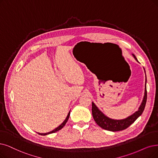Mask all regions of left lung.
<instances>
[{"label": "left lung", "instance_id": "obj_1", "mask_svg": "<svg viewBox=\"0 0 158 158\" xmlns=\"http://www.w3.org/2000/svg\"><path fill=\"white\" fill-rule=\"evenodd\" d=\"M132 55H133L134 58L135 59V60L138 61L137 59L135 57V56L134 54H132ZM145 75H146V74H145ZM146 84H147V77H146V80H145L144 95L143 101L141 106H139V108L138 111H135L134 114H132L131 115L128 117L127 118H126L124 119H121V120L113 119L106 116L104 113L97 108V106L94 104V103L92 102V114H93V117L94 121L96 122V123L99 126V127L106 130H109L111 131H121L124 129H127L132 123H134L135 121V120L139 117L141 115V114L144 111L145 105H146V102H147V91Z\"/></svg>", "mask_w": 158, "mask_h": 158}]
</instances>
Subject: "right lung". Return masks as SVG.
<instances>
[{
    "mask_svg": "<svg viewBox=\"0 0 158 158\" xmlns=\"http://www.w3.org/2000/svg\"><path fill=\"white\" fill-rule=\"evenodd\" d=\"M69 116H70V111L69 112V113H68V115H67V117H66V118H65V121L63 122L58 127H57L56 128H55L54 130H53L52 131H50V132H48V133H45V134H41V133H38V134H40V135H48V134H52V133H54V132H56V131H59L60 130H61L63 127H64V126L65 125V124H66V123L67 122V121H68V119H69Z\"/></svg>",
    "mask_w": 158,
    "mask_h": 158,
    "instance_id": "1",
    "label": "right lung"
}]
</instances>
